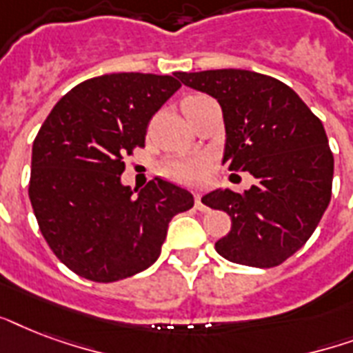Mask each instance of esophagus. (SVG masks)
<instances>
[{
  "mask_svg": "<svg viewBox=\"0 0 353 353\" xmlns=\"http://www.w3.org/2000/svg\"><path fill=\"white\" fill-rule=\"evenodd\" d=\"M194 207H196L198 210H207V207H205L203 201H201V196H199V194L194 196Z\"/></svg>",
  "mask_w": 353,
  "mask_h": 353,
  "instance_id": "obj_1",
  "label": "esophagus"
}]
</instances>
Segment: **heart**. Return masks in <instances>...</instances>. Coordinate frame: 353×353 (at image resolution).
Masks as SVG:
<instances>
[{"instance_id":"heart-1","label":"heart","mask_w":353,"mask_h":353,"mask_svg":"<svg viewBox=\"0 0 353 353\" xmlns=\"http://www.w3.org/2000/svg\"><path fill=\"white\" fill-rule=\"evenodd\" d=\"M187 99H194V97H187ZM161 170L172 181L196 187L205 181V176L209 170V161L205 157H179V159L166 161Z\"/></svg>"}]
</instances>
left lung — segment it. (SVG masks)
Returning <instances> with one entry per match:
<instances>
[{"label": "left lung", "mask_w": 353, "mask_h": 353, "mask_svg": "<svg viewBox=\"0 0 353 353\" xmlns=\"http://www.w3.org/2000/svg\"><path fill=\"white\" fill-rule=\"evenodd\" d=\"M176 77L220 102L221 163L256 179L243 194L216 188L201 198L231 216L216 251L241 265H279L306 243L332 198L334 155L323 122L290 85L268 74L210 69Z\"/></svg>", "instance_id": "8db88e82"}]
</instances>
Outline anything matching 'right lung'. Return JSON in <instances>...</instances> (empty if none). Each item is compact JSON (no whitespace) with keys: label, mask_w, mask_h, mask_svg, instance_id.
Listing matches in <instances>:
<instances>
[{"label":"right lung","mask_w":353,"mask_h":353,"mask_svg":"<svg viewBox=\"0 0 353 353\" xmlns=\"http://www.w3.org/2000/svg\"><path fill=\"white\" fill-rule=\"evenodd\" d=\"M181 88L176 74L112 73L74 85L32 144L29 198L40 231L73 273L115 282L159 258L168 223L192 194L155 177L122 185V157L144 146L154 113Z\"/></svg>","instance_id":"1"}]
</instances>
